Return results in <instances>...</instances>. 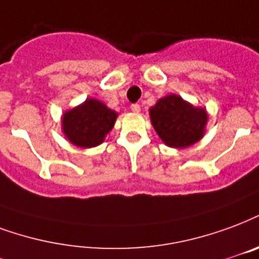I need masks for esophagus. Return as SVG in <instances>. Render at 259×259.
<instances>
[{
  "instance_id": "esophagus-1",
  "label": "esophagus",
  "mask_w": 259,
  "mask_h": 259,
  "mask_svg": "<svg viewBox=\"0 0 259 259\" xmlns=\"http://www.w3.org/2000/svg\"><path fill=\"white\" fill-rule=\"evenodd\" d=\"M130 110L133 111V112H140L141 107H140L139 104H132V105H130Z\"/></svg>"
}]
</instances>
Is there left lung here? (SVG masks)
<instances>
[{
  "label": "left lung",
  "instance_id": "8db88e82",
  "mask_svg": "<svg viewBox=\"0 0 259 259\" xmlns=\"http://www.w3.org/2000/svg\"><path fill=\"white\" fill-rule=\"evenodd\" d=\"M156 135L170 148H188L203 139L208 115L204 107H195L181 96L167 95L149 108Z\"/></svg>",
  "mask_w": 259,
  "mask_h": 259
}]
</instances>
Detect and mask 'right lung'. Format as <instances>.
<instances>
[{
	"label": "right lung",
	"instance_id": "obj_1",
	"mask_svg": "<svg viewBox=\"0 0 259 259\" xmlns=\"http://www.w3.org/2000/svg\"><path fill=\"white\" fill-rule=\"evenodd\" d=\"M118 112L108 108L97 99H86L83 103L61 115V132L71 144L79 148L100 145L114 127Z\"/></svg>",
	"mask_w": 259,
	"mask_h": 259
}]
</instances>
